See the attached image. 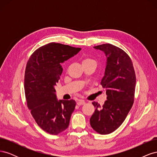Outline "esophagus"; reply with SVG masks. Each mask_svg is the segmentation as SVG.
<instances>
[{"label":"esophagus","instance_id":"esophagus-1","mask_svg":"<svg viewBox=\"0 0 157 157\" xmlns=\"http://www.w3.org/2000/svg\"><path fill=\"white\" fill-rule=\"evenodd\" d=\"M77 104L78 105H82L85 104V101L84 100H82V99H78L77 102Z\"/></svg>","mask_w":157,"mask_h":157}]
</instances>
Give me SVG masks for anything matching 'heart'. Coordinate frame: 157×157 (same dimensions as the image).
I'll list each match as a JSON object with an SVG mask.
<instances>
[{
    "mask_svg": "<svg viewBox=\"0 0 157 157\" xmlns=\"http://www.w3.org/2000/svg\"><path fill=\"white\" fill-rule=\"evenodd\" d=\"M90 61H94V59H91V58H85V59L83 60L82 63H84V62H90Z\"/></svg>",
    "mask_w": 157,
    "mask_h": 157,
    "instance_id": "heart-1",
    "label": "heart"
}]
</instances>
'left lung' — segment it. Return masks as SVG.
<instances>
[{
    "mask_svg": "<svg viewBox=\"0 0 157 157\" xmlns=\"http://www.w3.org/2000/svg\"><path fill=\"white\" fill-rule=\"evenodd\" d=\"M94 48L104 52L106 58L105 73L101 84L106 90L107 99L102 107L98 102L90 119L93 129L100 134H109L119 127L133 105L136 78L132 60L126 52L111 44Z\"/></svg>",
    "mask_w": 157,
    "mask_h": 157,
    "instance_id": "left-lung-1",
    "label": "left lung"
}]
</instances>
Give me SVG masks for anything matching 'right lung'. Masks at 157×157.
Returning a JSON list of instances; mask_svg holds the SVG:
<instances>
[{"mask_svg": "<svg viewBox=\"0 0 157 157\" xmlns=\"http://www.w3.org/2000/svg\"><path fill=\"white\" fill-rule=\"evenodd\" d=\"M80 50L51 42L37 49L27 61L24 79L27 107L37 124L50 134L67 129L75 110L73 99H57L55 86L63 71L61 64Z\"/></svg>", "mask_w": 157, "mask_h": 157, "instance_id": "add662e5", "label": "right lung"}]
</instances>
